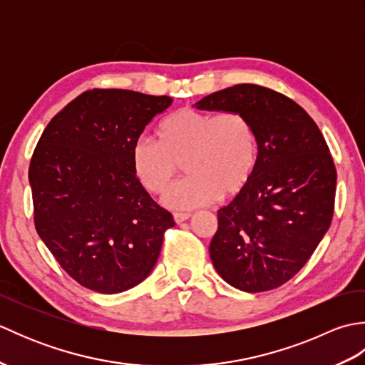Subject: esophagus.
Returning <instances> with one entry per match:
<instances>
[{"label":"esophagus","instance_id":"1","mask_svg":"<svg viewBox=\"0 0 365 365\" xmlns=\"http://www.w3.org/2000/svg\"><path fill=\"white\" fill-rule=\"evenodd\" d=\"M190 218H191V213H183V212H175V213H174V221H175L177 224H180V222L187 221V220H190Z\"/></svg>","mask_w":365,"mask_h":365}]
</instances>
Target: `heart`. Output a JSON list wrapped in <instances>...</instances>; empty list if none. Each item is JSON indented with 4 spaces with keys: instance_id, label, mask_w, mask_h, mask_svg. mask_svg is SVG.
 <instances>
[{
    "instance_id": "1",
    "label": "heart",
    "mask_w": 365,
    "mask_h": 365,
    "mask_svg": "<svg viewBox=\"0 0 365 365\" xmlns=\"http://www.w3.org/2000/svg\"><path fill=\"white\" fill-rule=\"evenodd\" d=\"M158 138L136 139L131 163L138 180L153 195L169 190L185 163L190 177L165 196L173 208L190 210L213 204L221 195L235 196L257 166V135L242 113L182 108L160 123Z\"/></svg>"
}]
</instances>
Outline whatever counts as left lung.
<instances>
[{
    "label": "left lung",
    "instance_id": "obj_1",
    "mask_svg": "<svg viewBox=\"0 0 365 365\" xmlns=\"http://www.w3.org/2000/svg\"><path fill=\"white\" fill-rule=\"evenodd\" d=\"M196 108L242 113L254 125L257 166L218 210L210 257L235 289L273 290L306 265L331 226L337 173L328 144L298 103L259 84L213 92Z\"/></svg>",
    "mask_w": 365,
    "mask_h": 365
}]
</instances>
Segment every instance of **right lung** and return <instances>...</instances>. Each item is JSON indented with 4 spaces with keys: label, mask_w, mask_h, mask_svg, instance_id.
Wrapping results in <instances>:
<instances>
[{
    "label": "right lung",
    "mask_w": 365,
    "mask_h": 365,
    "mask_svg": "<svg viewBox=\"0 0 365 365\" xmlns=\"http://www.w3.org/2000/svg\"><path fill=\"white\" fill-rule=\"evenodd\" d=\"M168 96L92 89L50 120L29 163L34 226L66 273L113 294L143 282L175 226L135 174L131 150Z\"/></svg>",
    "instance_id": "add662e5"
}]
</instances>
